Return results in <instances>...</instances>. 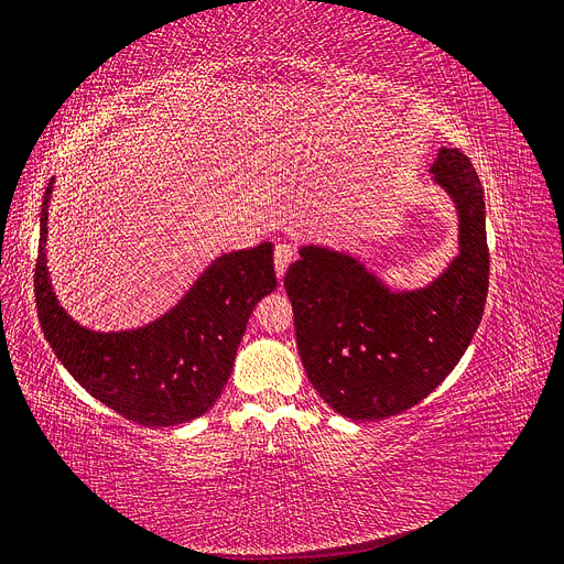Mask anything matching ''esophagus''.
I'll return each instance as SVG.
<instances>
[{"mask_svg":"<svg viewBox=\"0 0 564 564\" xmlns=\"http://www.w3.org/2000/svg\"><path fill=\"white\" fill-rule=\"evenodd\" d=\"M293 258H295V246L293 243H279L276 248H274V267H276V276H279V281L283 279V274H285V269H288V264L293 262Z\"/></svg>","mask_w":564,"mask_h":564,"instance_id":"34e87169","label":"esophagus"}]
</instances>
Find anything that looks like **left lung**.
Segmentation results:
<instances>
[{"instance_id": "obj_1", "label": "left lung", "mask_w": 564, "mask_h": 564, "mask_svg": "<svg viewBox=\"0 0 564 564\" xmlns=\"http://www.w3.org/2000/svg\"><path fill=\"white\" fill-rule=\"evenodd\" d=\"M430 172L453 199L460 229V253L440 279L390 290L360 260L323 246H302L283 279L306 377L352 421H381L425 400L484 318L490 256L481 181L457 149H440Z\"/></svg>"}]
</instances>
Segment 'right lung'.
Segmentation results:
<instances>
[{
    "mask_svg": "<svg viewBox=\"0 0 564 564\" xmlns=\"http://www.w3.org/2000/svg\"><path fill=\"white\" fill-rule=\"evenodd\" d=\"M41 204L34 295L39 323L57 360L95 400L145 427L181 425L216 404L232 373L256 304L274 293L269 241L216 258L185 297L149 325L95 332L59 306L46 267L48 202Z\"/></svg>",
    "mask_w": 564,
    "mask_h": 564,
    "instance_id": "add662e5",
    "label": "right lung"
}]
</instances>
